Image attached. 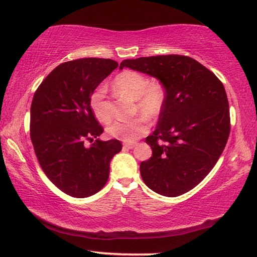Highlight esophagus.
<instances>
[{
    "label": "esophagus",
    "mask_w": 257,
    "mask_h": 257,
    "mask_svg": "<svg viewBox=\"0 0 257 257\" xmlns=\"http://www.w3.org/2000/svg\"><path fill=\"white\" fill-rule=\"evenodd\" d=\"M136 145H137L136 143H123V147H124V149H128V150L134 149V147Z\"/></svg>",
    "instance_id": "esophagus-1"
}]
</instances>
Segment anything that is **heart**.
Instances as JSON below:
<instances>
[{
    "label": "heart",
    "mask_w": 257,
    "mask_h": 257,
    "mask_svg": "<svg viewBox=\"0 0 257 257\" xmlns=\"http://www.w3.org/2000/svg\"><path fill=\"white\" fill-rule=\"evenodd\" d=\"M114 87L120 94L136 101L138 110L148 118L156 119L162 113L167 102V90L161 81H149L141 72L125 70L114 78ZM104 99L105 88L98 86L90 94L89 104L94 115L102 122H107L111 116L106 111ZM146 117L138 115L129 120H115L106 128V132L111 137L134 142L149 130V120Z\"/></svg>",
    "instance_id": "1"
}]
</instances>
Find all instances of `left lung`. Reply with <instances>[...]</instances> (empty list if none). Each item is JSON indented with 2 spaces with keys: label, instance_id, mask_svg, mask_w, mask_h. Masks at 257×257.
I'll return each mask as SVG.
<instances>
[{
  "label": "left lung",
  "instance_id": "obj_1",
  "mask_svg": "<svg viewBox=\"0 0 257 257\" xmlns=\"http://www.w3.org/2000/svg\"><path fill=\"white\" fill-rule=\"evenodd\" d=\"M124 67L158 78L167 90L159 123L146 143L152 156L141 163L146 186L168 197L193 189L214 167L230 134L223 84L196 60L169 54L123 60Z\"/></svg>",
  "mask_w": 257,
  "mask_h": 257
}]
</instances>
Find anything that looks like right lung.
<instances>
[{"label": "right lung", "mask_w": 257, "mask_h": 257, "mask_svg": "<svg viewBox=\"0 0 257 257\" xmlns=\"http://www.w3.org/2000/svg\"><path fill=\"white\" fill-rule=\"evenodd\" d=\"M118 67L111 59L64 62L34 94L30 139L47 178L72 197L92 196L106 184L110 161L122 149L118 139L96 141L104 129L95 119L89 97ZM86 141L92 143L89 147Z\"/></svg>", "instance_id": "obj_1"}]
</instances>
